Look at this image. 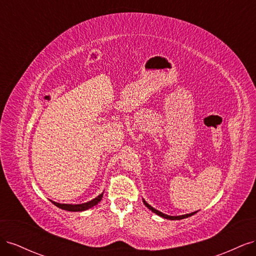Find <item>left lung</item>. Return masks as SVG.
<instances>
[{
  "instance_id": "8db88e82",
  "label": "left lung",
  "mask_w": 256,
  "mask_h": 256,
  "mask_svg": "<svg viewBox=\"0 0 256 256\" xmlns=\"http://www.w3.org/2000/svg\"><path fill=\"white\" fill-rule=\"evenodd\" d=\"M143 202H144V204H145V206L148 208V209H150L152 212H154V214H159L160 216H164V218H166V219H170V220H180V219H184V218H188V216H192V214H194L196 212H191V214H184V216H168V214H162V212H158L157 209H154V207H152L150 205H148L147 204L145 200H143Z\"/></svg>"
}]
</instances>
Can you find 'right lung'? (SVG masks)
<instances>
[{
    "label": "right lung",
    "instance_id": "obj_1",
    "mask_svg": "<svg viewBox=\"0 0 256 256\" xmlns=\"http://www.w3.org/2000/svg\"><path fill=\"white\" fill-rule=\"evenodd\" d=\"M102 196H104V192L102 193V194H99L97 198H92V200H90V202L88 203H84V204H78V205H72V204H60V203H56V202H53V200H51V202L58 206V208H62V209H65V210H68V212H83V210H86V209L92 207L97 205L100 200H102Z\"/></svg>",
    "mask_w": 256,
    "mask_h": 256
}]
</instances>
